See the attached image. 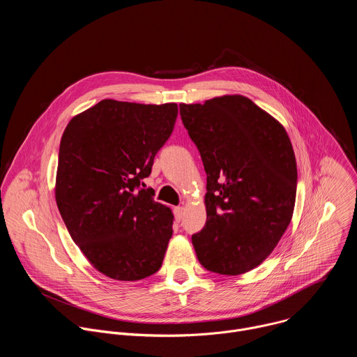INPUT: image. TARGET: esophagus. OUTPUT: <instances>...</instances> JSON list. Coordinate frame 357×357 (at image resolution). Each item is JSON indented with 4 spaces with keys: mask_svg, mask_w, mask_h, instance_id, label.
I'll use <instances>...</instances> for the list:
<instances>
[{
    "mask_svg": "<svg viewBox=\"0 0 357 357\" xmlns=\"http://www.w3.org/2000/svg\"><path fill=\"white\" fill-rule=\"evenodd\" d=\"M174 213H175L176 220H181V219H182V215H183V208H182V206L175 208V209H174Z\"/></svg>",
    "mask_w": 357,
    "mask_h": 357,
    "instance_id": "34e87169",
    "label": "esophagus"
}]
</instances>
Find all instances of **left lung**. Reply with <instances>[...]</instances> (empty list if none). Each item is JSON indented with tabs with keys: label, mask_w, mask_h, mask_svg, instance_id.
<instances>
[{
	"label": "left lung",
	"mask_w": 357,
	"mask_h": 357,
	"mask_svg": "<svg viewBox=\"0 0 357 357\" xmlns=\"http://www.w3.org/2000/svg\"><path fill=\"white\" fill-rule=\"evenodd\" d=\"M205 167L206 225L192 236L199 263L238 275L260 266L291 223L296 161L284 126L241 94L179 105Z\"/></svg>",
	"instance_id": "1"
}]
</instances>
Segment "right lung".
Returning <instances> with one entry per match:
<instances>
[{"label": "right lung", "mask_w": 357, "mask_h": 357, "mask_svg": "<svg viewBox=\"0 0 357 357\" xmlns=\"http://www.w3.org/2000/svg\"><path fill=\"white\" fill-rule=\"evenodd\" d=\"M178 106L105 98L66 126L55 199L87 261L117 281L155 274L172 237V211L139 188L169 138ZM144 186V183H142Z\"/></svg>", "instance_id": "right-lung-1"}]
</instances>
